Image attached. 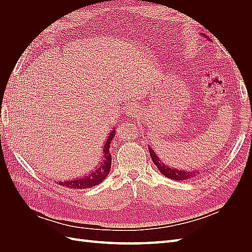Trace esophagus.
Masks as SVG:
<instances>
[{
  "label": "esophagus",
  "instance_id": "1",
  "mask_svg": "<svg viewBox=\"0 0 252 252\" xmlns=\"http://www.w3.org/2000/svg\"><path fill=\"white\" fill-rule=\"evenodd\" d=\"M124 109H125V113L127 114L128 117L133 118V117L136 116V113H138L140 107H139V105L136 104V103H134V102H129V103H127V104L125 105Z\"/></svg>",
  "mask_w": 252,
  "mask_h": 252
}]
</instances>
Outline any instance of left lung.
Segmentation results:
<instances>
[{
	"mask_svg": "<svg viewBox=\"0 0 252 252\" xmlns=\"http://www.w3.org/2000/svg\"><path fill=\"white\" fill-rule=\"evenodd\" d=\"M148 149H149V154H150L152 162L155 163V165L158 167V169L161 171V173L164 174L167 178L175 180V181H183V180H188L193 177H196V175L200 173L199 171H187V170H181V169L179 170L175 168H171V167L165 165L161 159H159V158L156 154V151L152 150L149 146H148Z\"/></svg>",
	"mask_w": 252,
	"mask_h": 252,
	"instance_id": "8db88e82",
	"label": "left lung"
}]
</instances>
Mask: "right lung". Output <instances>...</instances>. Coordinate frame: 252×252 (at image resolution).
I'll return each instance as SVG.
<instances>
[{"label": "right lung", "mask_w": 252, "mask_h": 252, "mask_svg": "<svg viewBox=\"0 0 252 252\" xmlns=\"http://www.w3.org/2000/svg\"><path fill=\"white\" fill-rule=\"evenodd\" d=\"M114 136H116V129L113 128L112 131L108 134L107 141L105 142V146L103 148L102 162L97 165V167L93 172H90L87 175H84V177L79 179L69 181H60L59 184L72 189H86L102 183L104 179L108 175L111 168V154L109 151V148L111 141Z\"/></svg>", "instance_id": "add662e5"}]
</instances>
